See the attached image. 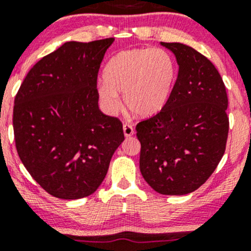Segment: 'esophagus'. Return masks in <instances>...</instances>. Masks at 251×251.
<instances>
[{"label": "esophagus", "mask_w": 251, "mask_h": 251, "mask_svg": "<svg viewBox=\"0 0 251 251\" xmlns=\"http://www.w3.org/2000/svg\"><path fill=\"white\" fill-rule=\"evenodd\" d=\"M123 133H125L126 137H130L134 135V129L130 125H123Z\"/></svg>", "instance_id": "1"}]
</instances>
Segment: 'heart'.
Instances as JSON below:
<instances>
[{
    "instance_id": "1",
    "label": "heart",
    "mask_w": 251,
    "mask_h": 251,
    "mask_svg": "<svg viewBox=\"0 0 251 251\" xmlns=\"http://www.w3.org/2000/svg\"><path fill=\"white\" fill-rule=\"evenodd\" d=\"M177 68L168 51L126 50L116 55L104 69L97 93L104 109L114 114L125 94L126 106L136 117L150 118L163 111L174 92Z\"/></svg>"
}]
</instances>
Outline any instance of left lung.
<instances>
[{
	"mask_svg": "<svg viewBox=\"0 0 251 251\" xmlns=\"http://www.w3.org/2000/svg\"><path fill=\"white\" fill-rule=\"evenodd\" d=\"M178 64L165 109L136 126L140 171L163 195H185L201 187L225 152L227 94L214 64L193 48L163 43Z\"/></svg>",
	"mask_w": 251,
	"mask_h": 251,
	"instance_id": "8db88e82",
	"label": "left lung"
}]
</instances>
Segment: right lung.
<instances>
[{"label":"right lung","instance_id":"1","mask_svg":"<svg viewBox=\"0 0 251 251\" xmlns=\"http://www.w3.org/2000/svg\"><path fill=\"white\" fill-rule=\"evenodd\" d=\"M114 38L67 42L37 62L15 97L18 154L50 195L76 200L93 194L125 140L122 123L98 106L97 76Z\"/></svg>","mask_w":251,"mask_h":251}]
</instances>
